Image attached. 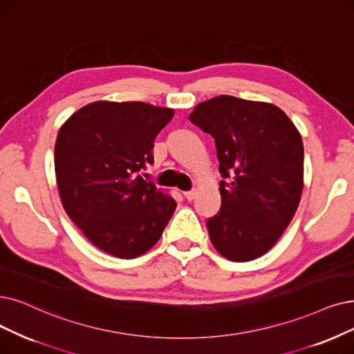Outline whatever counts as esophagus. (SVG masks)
<instances>
[{
    "label": "esophagus",
    "mask_w": 354,
    "mask_h": 354,
    "mask_svg": "<svg viewBox=\"0 0 354 354\" xmlns=\"http://www.w3.org/2000/svg\"><path fill=\"white\" fill-rule=\"evenodd\" d=\"M194 196H196V190H190V192H186V193H185V197H186V199H187L189 202H192V201L194 199Z\"/></svg>",
    "instance_id": "34e87169"
}]
</instances>
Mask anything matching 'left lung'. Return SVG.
<instances>
[{
  "mask_svg": "<svg viewBox=\"0 0 354 354\" xmlns=\"http://www.w3.org/2000/svg\"><path fill=\"white\" fill-rule=\"evenodd\" d=\"M190 122L215 139L222 205L206 221L225 259L251 261L290 223L304 189V145L277 106L218 95L197 104Z\"/></svg>",
  "mask_w": 354,
  "mask_h": 354,
  "instance_id": "1",
  "label": "left lung"
}]
</instances>
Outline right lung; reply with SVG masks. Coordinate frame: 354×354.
<instances>
[{
  "mask_svg": "<svg viewBox=\"0 0 354 354\" xmlns=\"http://www.w3.org/2000/svg\"><path fill=\"white\" fill-rule=\"evenodd\" d=\"M173 116V109L142 102H94L58 132L55 173L62 206L111 256H142L174 214L173 197L142 178L153 162V140Z\"/></svg>",
  "mask_w": 354,
  "mask_h": 354,
  "instance_id": "obj_1",
  "label": "right lung"
}]
</instances>
